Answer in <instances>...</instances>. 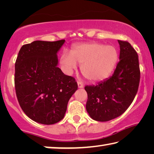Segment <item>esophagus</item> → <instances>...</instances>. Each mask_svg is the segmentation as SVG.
<instances>
[{
	"instance_id": "esophagus-1",
	"label": "esophagus",
	"mask_w": 154,
	"mask_h": 154,
	"mask_svg": "<svg viewBox=\"0 0 154 154\" xmlns=\"http://www.w3.org/2000/svg\"><path fill=\"white\" fill-rule=\"evenodd\" d=\"M77 85H78V88H83V84L80 82H77Z\"/></svg>"
}]
</instances>
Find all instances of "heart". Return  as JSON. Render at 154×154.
<instances>
[{
    "mask_svg": "<svg viewBox=\"0 0 154 154\" xmlns=\"http://www.w3.org/2000/svg\"><path fill=\"white\" fill-rule=\"evenodd\" d=\"M118 59L116 48L97 43L79 44L73 47L71 54L64 52L60 63L67 73L77 69V63L82 64L83 76L91 82H101L106 79L116 66Z\"/></svg>",
    "mask_w": 154,
    "mask_h": 154,
    "instance_id": "heart-1",
    "label": "heart"
}]
</instances>
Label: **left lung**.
Masks as SVG:
<instances>
[{
  "label": "left lung",
  "instance_id": "left-lung-1",
  "mask_svg": "<svg viewBox=\"0 0 154 154\" xmlns=\"http://www.w3.org/2000/svg\"><path fill=\"white\" fill-rule=\"evenodd\" d=\"M119 62L112 76L96 85H87L86 110L90 118L107 122L124 113L133 101L139 88V56L127 41L118 40Z\"/></svg>",
  "mask_w": 154,
  "mask_h": 154
}]
</instances>
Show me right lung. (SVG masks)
Segmentation results:
<instances>
[{"mask_svg": "<svg viewBox=\"0 0 154 154\" xmlns=\"http://www.w3.org/2000/svg\"><path fill=\"white\" fill-rule=\"evenodd\" d=\"M65 40L35 41L21 48L15 64V88L21 108L32 120L51 125L64 118L77 90L73 77L58 67Z\"/></svg>", "mask_w": 154, "mask_h": 154, "instance_id": "obj_1", "label": "right lung"}]
</instances>
